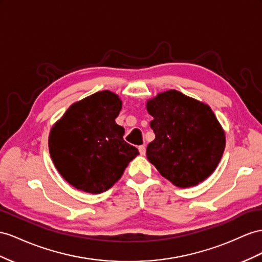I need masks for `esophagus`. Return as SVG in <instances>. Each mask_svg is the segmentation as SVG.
<instances>
[{
  "instance_id": "1",
  "label": "esophagus",
  "mask_w": 262,
  "mask_h": 262,
  "mask_svg": "<svg viewBox=\"0 0 262 262\" xmlns=\"http://www.w3.org/2000/svg\"><path fill=\"white\" fill-rule=\"evenodd\" d=\"M138 150H139V152H140V155H145L146 154V147L145 146H139L138 147Z\"/></svg>"
}]
</instances>
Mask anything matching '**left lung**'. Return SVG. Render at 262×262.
I'll list each match as a JSON object with an SVG mask.
<instances>
[{"label": "left lung", "instance_id": "left-lung-1", "mask_svg": "<svg viewBox=\"0 0 262 262\" xmlns=\"http://www.w3.org/2000/svg\"><path fill=\"white\" fill-rule=\"evenodd\" d=\"M155 139L146 155L160 175L180 188L204 182L218 166L226 136L209 106L175 90L146 104Z\"/></svg>", "mask_w": 262, "mask_h": 262}]
</instances>
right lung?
Masks as SVG:
<instances>
[{
    "mask_svg": "<svg viewBox=\"0 0 262 262\" xmlns=\"http://www.w3.org/2000/svg\"><path fill=\"white\" fill-rule=\"evenodd\" d=\"M122 100L111 91L74 103L52 127L50 155L67 183L90 193L108 190L122 177L138 149L127 144L115 118Z\"/></svg>",
    "mask_w": 262,
    "mask_h": 262,
    "instance_id": "add662e5",
    "label": "right lung"
}]
</instances>
